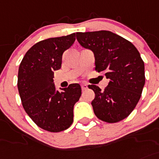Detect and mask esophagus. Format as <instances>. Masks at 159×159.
<instances>
[{"mask_svg": "<svg viewBox=\"0 0 159 159\" xmlns=\"http://www.w3.org/2000/svg\"><path fill=\"white\" fill-rule=\"evenodd\" d=\"M81 89H82V91H84V90H86L87 89H88V85H87L86 84H81Z\"/></svg>", "mask_w": 159, "mask_h": 159, "instance_id": "obj_1", "label": "esophagus"}]
</instances>
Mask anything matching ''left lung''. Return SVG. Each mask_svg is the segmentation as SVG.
Masks as SVG:
<instances>
[{
	"label": "left lung",
	"mask_w": 159,
	"mask_h": 159,
	"mask_svg": "<svg viewBox=\"0 0 159 159\" xmlns=\"http://www.w3.org/2000/svg\"><path fill=\"white\" fill-rule=\"evenodd\" d=\"M76 37L82 47L94 53L96 71L104 72L110 80L104 90L88 86L95 93L92 101L95 115L108 123L125 119L136 107L145 84L140 52L130 41L111 31L78 32Z\"/></svg>",
	"instance_id": "left-lung-1"
}]
</instances>
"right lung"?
<instances>
[{
    "label": "right lung",
    "mask_w": 159,
    "mask_h": 159,
    "mask_svg": "<svg viewBox=\"0 0 159 159\" xmlns=\"http://www.w3.org/2000/svg\"><path fill=\"white\" fill-rule=\"evenodd\" d=\"M75 41V34L43 40L33 45L22 59L18 90L23 108L38 127L58 133L69 128L74 106L79 100V84L56 91L54 71L61 68L62 56Z\"/></svg>",
    "instance_id": "obj_1"
}]
</instances>
